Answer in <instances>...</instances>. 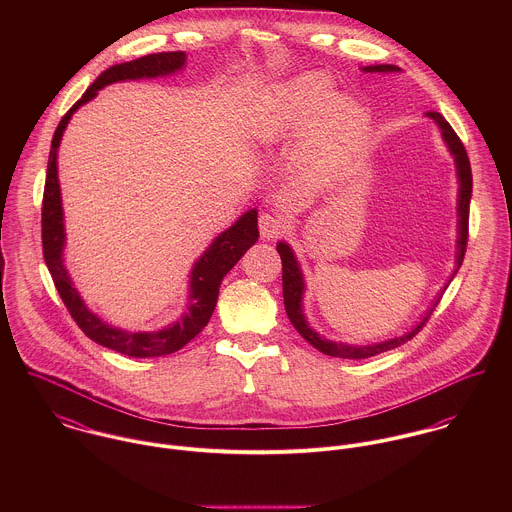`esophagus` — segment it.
<instances>
[{"mask_svg": "<svg viewBox=\"0 0 512 512\" xmlns=\"http://www.w3.org/2000/svg\"><path fill=\"white\" fill-rule=\"evenodd\" d=\"M258 224H260V234L266 240H274L284 232V220L274 213H262Z\"/></svg>", "mask_w": 512, "mask_h": 512, "instance_id": "obj_1", "label": "esophagus"}]
</instances>
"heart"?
<instances>
[{"label": "heart", "instance_id": "obj_1", "mask_svg": "<svg viewBox=\"0 0 512 512\" xmlns=\"http://www.w3.org/2000/svg\"><path fill=\"white\" fill-rule=\"evenodd\" d=\"M361 106L335 98L331 82L321 74H303L292 80L274 100L264 126V138H284L305 128L303 159L309 165H327L337 147L365 128Z\"/></svg>", "mask_w": 512, "mask_h": 512}]
</instances>
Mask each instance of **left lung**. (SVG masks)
Instances as JSON below:
<instances>
[{"label": "left lung", "instance_id": "1", "mask_svg": "<svg viewBox=\"0 0 512 512\" xmlns=\"http://www.w3.org/2000/svg\"><path fill=\"white\" fill-rule=\"evenodd\" d=\"M365 73H398L400 67L396 65H372V67H363ZM428 118H432L441 130L443 142L449 147L453 159H455V167H457V179H459V199H457V256H455V272L461 268L463 264V256H465V248H467V236H469V203H471V189H473V177H471V165H469V157L467 151L461 144V140L457 138V134L453 132V128L447 124V120L439 114V112H426ZM278 252L282 258V284H284V305H286V313L292 321L293 327L297 329V333L309 343L313 345L317 351H321L323 355L329 357H339V359H368L374 355H380L384 351L396 349L400 345H404L406 341H410L414 335H418V331L428 323L434 307L438 305V299L434 303V307H430V311L422 317V321L412 327L408 333L382 341V343H374V345H347V343H337V341H329L325 337H321L317 331H313L303 315V307H301V299H303V274L299 270V264L293 256L292 248L286 242H278ZM453 276L449 278V282L453 280ZM447 282V284H449ZM447 288V286H445ZM443 288V290H445ZM441 290V292H443Z\"/></svg>", "mask_w": 512, "mask_h": 512}]
</instances>
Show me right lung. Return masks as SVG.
Wrapping results in <instances>:
<instances>
[{
  "mask_svg": "<svg viewBox=\"0 0 512 512\" xmlns=\"http://www.w3.org/2000/svg\"><path fill=\"white\" fill-rule=\"evenodd\" d=\"M187 55L183 51L171 53H153L142 59L114 65L100 74L82 94V98L74 104L73 108L63 116L59 122L47 163V181L43 193V209H41V236H43V256L45 264L51 272L55 288L65 301L71 317L76 325L82 329L86 337L94 343L108 347L116 353L147 359V357H163L179 351L191 339H195L203 327L209 323L217 299L222 278L234 268V264L244 256V252L256 244L258 240V213L250 209L240 219L236 220L228 230L219 234L213 244L205 250V254L195 262L191 270V293H189V307L185 315L167 325L159 331H124L118 327L108 325L98 315H94L78 290L74 288L73 280L63 264V250H65V222H63V201H61V185L57 175V149L61 146L63 132L67 130L69 120L74 112L92 100L100 88L120 80H136V78H155L165 74L181 71L185 65Z\"/></svg>",
  "mask_w": 512,
  "mask_h": 512,
  "instance_id": "1",
  "label": "right lung"
}]
</instances>
